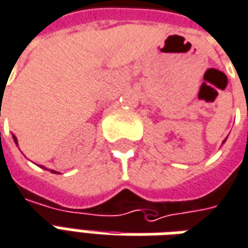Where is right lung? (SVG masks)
I'll return each instance as SVG.
<instances>
[{"instance_id":"add662e5","label":"right lung","mask_w":248,"mask_h":248,"mask_svg":"<svg viewBox=\"0 0 248 248\" xmlns=\"http://www.w3.org/2000/svg\"><path fill=\"white\" fill-rule=\"evenodd\" d=\"M13 138H15V141H16V143H17V140H16V137H13ZM51 172H52V173H56V172H55V170H51Z\"/></svg>"}]
</instances>
